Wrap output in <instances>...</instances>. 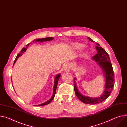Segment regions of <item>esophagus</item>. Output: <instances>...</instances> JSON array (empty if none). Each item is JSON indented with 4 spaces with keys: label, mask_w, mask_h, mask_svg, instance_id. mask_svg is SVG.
<instances>
[{
    "label": "esophagus",
    "mask_w": 127,
    "mask_h": 127,
    "mask_svg": "<svg viewBox=\"0 0 127 127\" xmlns=\"http://www.w3.org/2000/svg\"><path fill=\"white\" fill-rule=\"evenodd\" d=\"M72 68V64L70 63H67L65 64L64 70L66 72H69L70 71Z\"/></svg>",
    "instance_id": "esophagus-1"
}]
</instances>
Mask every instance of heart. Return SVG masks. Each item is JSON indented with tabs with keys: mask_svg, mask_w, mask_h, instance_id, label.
<instances>
[{
	"mask_svg": "<svg viewBox=\"0 0 127 127\" xmlns=\"http://www.w3.org/2000/svg\"><path fill=\"white\" fill-rule=\"evenodd\" d=\"M72 46L74 49H78L82 48L83 47V44H82V43H79V42H74L72 44ZM82 55H84V53L82 52Z\"/></svg>",
	"mask_w": 127,
	"mask_h": 127,
	"instance_id": "b5f03b06",
	"label": "heart"
}]
</instances>
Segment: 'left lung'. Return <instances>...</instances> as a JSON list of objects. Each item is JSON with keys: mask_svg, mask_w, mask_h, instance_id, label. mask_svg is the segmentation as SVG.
<instances>
[{"mask_svg": "<svg viewBox=\"0 0 127 127\" xmlns=\"http://www.w3.org/2000/svg\"><path fill=\"white\" fill-rule=\"evenodd\" d=\"M88 39L92 42H94L91 38L88 37ZM96 49L97 54L92 57V60L97 62V64L102 69L105 78V86L103 93L99 97L92 98L84 96L80 93L76 85V78L74 77V91L77 97L85 104H96L102 102L106 99L110 95L114 87V75L112 66L110 62V58L105 50L100 47L99 43H97Z\"/></svg>", "mask_w": 127, "mask_h": 127, "instance_id": "obj_1", "label": "left lung"}]
</instances>
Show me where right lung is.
Segmentation results:
<instances>
[{
	"mask_svg": "<svg viewBox=\"0 0 127 127\" xmlns=\"http://www.w3.org/2000/svg\"><path fill=\"white\" fill-rule=\"evenodd\" d=\"M53 39H54L53 37H46V38H40V39H36L33 40L32 41H31V43H32V42H44V41H51V40H53ZM29 44H31V43H30ZM28 45H29V44H27V45H26V48H23V49H22V50H21L20 53H19V54H18V55H17V57H16V59H15V61H14V64H15V63H16V61L17 60L18 58H19L20 56H21L23 55V53L26 51L27 48V47H28ZM14 65H13V66H14ZM60 76H61V74L59 73V74H57V75H56V76L55 77V78H54V87H53V95H52V97H51L48 101H46L45 102H44V103H42V104H40L37 105H34V106H44V105H46L48 104H49L51 102V101L53 100V99L54 98V97H55V94H56V89H57V87L58 83V80H59V79Z\"/></svg>",
	"mask_w": 127,
	"mask_h": 127,
	"instance_id": "right-lung-1",
	"label": "right lung"
}]
</instances>
